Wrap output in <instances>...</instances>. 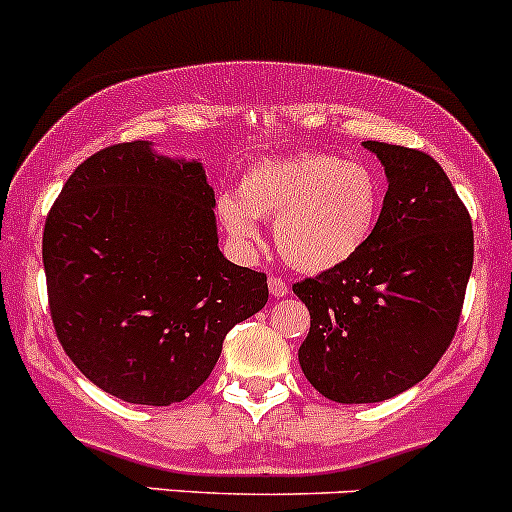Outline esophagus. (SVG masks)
<instances>
[{"instance_id":"obj_1","label":"esophagus","mask_w":512,"mask_h":512,"mask_svg":"<svg viewBox=\"0 0 512 512\" xmlns=\"http://www.w3.org/2000/svg\"><path fill=\"white\" fill-rule=\"evenodd\" d=\"M268 291H271V295H276V298H283L288 293V283L281 276H271L268 278Z\"/></svg>"}]
</instances>
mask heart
Returning <instances> with one entry per match:
<instances>
[{"instance_id":"1","label":"heart","mask_w":512,"mask_h":512,"mask_svg":"<svg viewBox=\"0 0 512 512\" xmlns=\"http://www.w3.org/2000/svg\"><path fill=\"white\" fill-rule=\"evenodd\" d=\"M382 179L367 162L328 152L261 160L236 194H221L217 214L234 239L254 244L256 219H273L281 256L305 273H323L355 258L372 239L382 212Z\"/></svg>"}]
</instances>
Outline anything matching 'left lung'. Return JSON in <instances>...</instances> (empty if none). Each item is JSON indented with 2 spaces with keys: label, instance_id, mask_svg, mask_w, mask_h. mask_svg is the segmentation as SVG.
Here are the masks:
<instances>
[{
  "label": "left lung",
  "instance_id": "8db88e82",
  "mask_svg": "<svg viewBox=\"0 0 512 512\" xmlns=\"http://www.w3.org/2000/svg\"><path fill=\"white\" fill-rule=\"evenodd\" d=\"M365 147L389 182L372 239L293 286L310 310L300 370L340 404L384 402L434 370L456 335L473 268L471 217L439 162L412 147Z\"/></svg>",
  "mask_w": 512,
  "mask_h": 512
}]
</instances>
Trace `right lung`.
I'll list each match as a JSON object with an SVG mask.
<instances>
[{"instance_id": "1", "label": "right lung", "mask_w": 512, "mask_h": 512, "mask_svg": "<svg viewBox=\"0 0 512 512\" xmlns=\"http://www.w3.org/2000/svg\"><path fill=\"white\" fill-rule=\"evenodd\" d=\"M202 162L118 142L63 184L44 226L61 347L96 387L170 407L202 387L226 333L266 305V273L219 251Z\"/></svg>"}]
</instances>
